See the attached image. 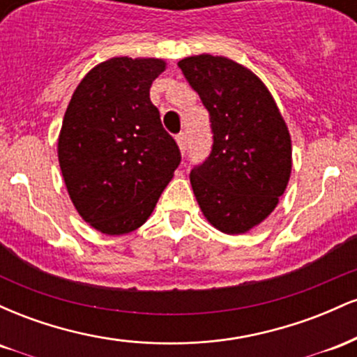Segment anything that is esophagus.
Returning <instances> with one entry per match:
<instances>
[{
    "label": "esophagus",
    "mask_w": 357,
    "mask_h": 357,
    "mask_svg": "<svg viewBox=\"0 0 357 357\" xmlns=\"http://www.w3.org/2000/svg\"><path fill=\"white\" fill-rule=\"evenodd\" d=\"M176 142H178L179 146V151L184 154V151H186V142H188V134L186 132H181L176 136Z\"/></svg>",
    "instance_id": "obj_1"
}]
</instances>
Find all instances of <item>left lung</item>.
<instances>
[{
  "instance_id": "8db88e82",
  "label": "left lung",
  "mask_w": 357,
  "mask_h": 357,
  "mask_svg": "<svg viewBox=\"0 0 357 357\" xmlns=\"http://www.w3.org/2000/svg\"><path fill=\"white\" fill-rule=\"evenodd\" d=\"M210 112L213 147L190 181L204 218L247 233L275 210L292 171V142L272 93L252 70L208 53L178 61Z\"/></svg>"
}]
</instances>
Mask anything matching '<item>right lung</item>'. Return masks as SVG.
I'll list each match as a JSON object with an SVG mask.
<instances>
[{"label": "right lung", "instance_id": "obj_1", "mask_svg": "<svg viewBox=\"0 0 357 357\" xmlns=\"http://www.w3.org/2000/svg\"><path fill=\"white\" fill-rule=\"evenodd\" d=\"M165 70L161 59L102 61L82 79L65 112L61 176L79 215L105 235L144 225L181 162L149 99Z\"/></svg>", "mask_w": 357, "mask_h": 357}]
</instances>
